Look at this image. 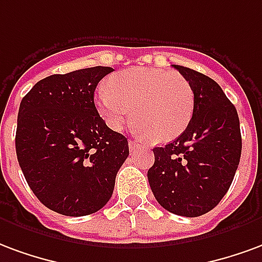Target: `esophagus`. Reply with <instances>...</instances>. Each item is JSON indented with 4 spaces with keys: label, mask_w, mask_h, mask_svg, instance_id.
<instances>
[{
    "label": "esophagus",
    "mask_w": 262,
    "mask_h": 262,
    "mask_svg": "<svg viewBox=\"0 0 262 262\" xmlns=\"http://www.w3.org/2000/svg\"><path fill=\"white\" fill-rule=\"evenodd\" d=\"M128 146H129V149L134 150V149H137V148H139V146H141V144H139V142H137V141H134V139H129Z\"/></svg>",
    "instance_id": "obj_1"
}]
</instances>
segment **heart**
Returning a JSON list of instances; mask_svg holds the SVG:
<instances>
[{
  "label": "heart",
  "mask_w": 262,
  "mask_h": 262,
  "mask_svg": "<svg viewBox=\"0 0 262 262\" xmlns=\"http://www.w3.org/2000/svg\"><path fill=\"white\" fill-rule=\"evenodd\" d=\"M96 107L113 129H121L131 116L139 135L169 142L184 133L194 112V93L186 78L159 68H131L97 88Z\"/></svg>",
  "instance_id": "obj_1"
}]
</instances>
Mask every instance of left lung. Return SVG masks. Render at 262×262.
<instances>
[{
  "instance_id": "8db88e82",
  "label": "left lung",
  "mask_w": 262,
  "mask_h": 262,
  "mask_svg": "<svg viewBox=\"0 0 262 262\" xmlns=\"http://www.w3.org/2000/svg\"><path fill=\"white\" fill-rule=\"evenodd\" d=\"M173 67L191 85L194 112L179 138L154 148L148 180L166 211L195 217L216 207L232 184L242 155L240 121L213 79L187 67Z\"/></svg>"
}]
</instances>
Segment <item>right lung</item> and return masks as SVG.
Segmentation results:
<instances>
[{"label":"right lung","mask_w":262,"mask_h":262,"mask_svg":"<svg viewBox=\"0 0 262 262\" xmlns=\"http://www.w3.org/2000/svg\"><path fill=\"white\" fill-rule=\"evenodd\" d=\"M110 67H92L39 81L22 99L16 156L30 190L51 211L85 216L112 198L128 158V141L106 125L95 89Z\"/></svg>","instance_id":"obj_1"}]
</instances>
